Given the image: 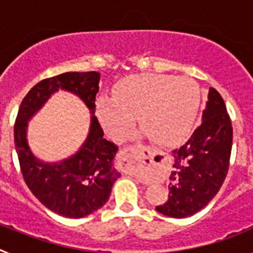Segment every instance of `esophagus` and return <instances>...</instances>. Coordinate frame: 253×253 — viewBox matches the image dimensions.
I'll use <instances>...</instances> for the list:
<instances>
[{
  "label": "esophagus",
  "mask_w": 253,
  "mask_h": 253,
  "mask_svg": "<svg viewBox=\"0 0 253 253\" xmlns=\"http://www.w3.org/2000/svg\"><path fill=\"white\" fill-rule=\"evenodd\" d=\"M120 160L123 161L124 166L131 172H139L140 167H142V163L137 162V158H135V154H134L133 148H125L123 151H120L119 154Z\"/></svg>",
  "instance_id": "34e87169"
}]
</instances>
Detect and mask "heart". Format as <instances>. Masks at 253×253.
Returning a JSON list of instances; mask_svg holds the SVG:
<instances>
[{
    "label": "heart",
    "instance_id": "b5f03b06",
    "mask_svg": "<svg viewBox=\"0 0 253 253\" xmlns=\"http://www.w3.org/2000/svg\"><path fill=\"white\" fill-rule=\"evenodd\" d=\"M200 104V88L189 77L137 75L118 84L111 97H100L96 114L107 135L119 140L139 120L152 142L172 146L186 138Z\"/></svg>",
    "mask_w": 253,
    "mask_h": 253
}]
</instances>
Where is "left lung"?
Returning <instances> with one entry per match:
<instances>
[{"mask_svg":"<svg viewBox=\"0 0 253 253\" xmlns=\"http://www.w3.org/2000/svg\"><path fill=\"white\" fill-rule=\"evenodd\" d=\"M232 138L233 128L224 101L210 87L202 124L184 146L172 151L175 169L169 176V199L156 207L158 213L186 218L208 205L228 173Z\"/></svg>","mask_w":253,"mask_h":253,"instance_id":"8db88e82","label":"left lung"}]
</instances>
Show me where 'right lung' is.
I'll list each match as a JSON object with an SVG mask.
<instances>
[{"instance_id":"right-lung-1","label":"right lung","mask_w":253,"mask_h":253,"mask_svg":"<svg viewBox=\"0 0 253 253\" xmlns=\"http://www.w3.org/2000/svg\"><path fill=\"white\" fill-rule=\"evenodd\" d=\"M99 72H67L35 84L24 97L13 126L15 148L22 177L30 191L44 207L67 218H84L105 205L120 172L114 167L118 147L104 139V131L95 114L99 92ZM59 89L78 95L91 113L90 131L78 152L49 164L35 158L26 139L27 122Z\"/></svg>"}]
</instances>
